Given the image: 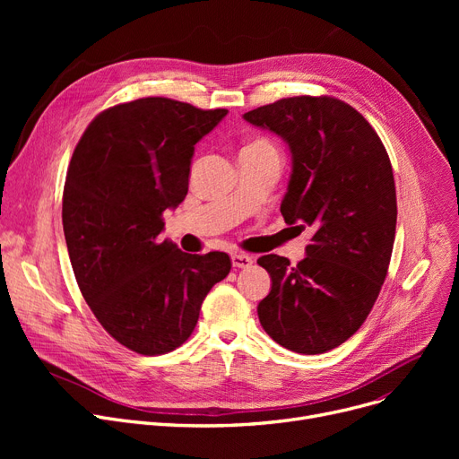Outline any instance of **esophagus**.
Instances as JSON below:
<instances>
[{
	"instance_id": "34e87169",
	"label": "esophagus",
	"mask_w": 459,
	"mask_h": 459,
	"mask_svg": "<svg viewBox=\"0 0 459 459\" xmlns=\"http://www.w3.org/2000/svg\"><path fill=\"white\" fill-rule=\"evenodd\" d=\"M230 260H232L234 268H249L253 264V258L249 255H244V253H232Z\"/></svg>"
}]
</instances>
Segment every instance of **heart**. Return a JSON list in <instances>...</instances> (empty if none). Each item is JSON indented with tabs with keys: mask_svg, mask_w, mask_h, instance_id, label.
I'll use <instances>...</instances> for the list:
<instances>
[{
	"mask_svg": "<svg viewBox=\"0 0 459 459\" xmlns=\"http://www.w3.org/2000/svg\"><path fill=\"white\" fill-rule=\"evenodd\" d=\"M247 147H272V144L268 141H255L251 144H247ZM273 149V147H272Z\"/></svg>",
	"mask_w": 459,
	"mask_h": 459,
	"instance_id": "obj_1",
	"label": "heart"
}]
</instances>
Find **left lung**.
<instances>
[{"mask_svg": "<svg viewBox=\"0 0 459 459\" xmlns=\"http://www.w3.org/2000/svg\"><path fill=\"white\" fill-rule=\"evenodd\" d=\"M279 135L292 158L281 213L310 229L298 266L256 262L272 277L258 320L282 348L316 355L363 325L387 277L396 232L391 160L368 120L331 96H294L244 115Z\"/></svg>", "mask_w": 459, "mask_h": 459, "instance_id": "obj_1", "label": "left lung"}]
</instances>
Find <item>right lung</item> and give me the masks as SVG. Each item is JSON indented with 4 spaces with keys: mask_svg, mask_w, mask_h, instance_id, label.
I'll list each match as a JSON object with an SVG mask.
<instances>
[{
    "mask_svg": "<svg viewBox=\"0 0 459 459\" xmlns=\"http://www.w3.org/2000/svg\"><path fill=\"white\" fill-rule=\"evenodd\" d=\"M139 99L96 117L72 154L63 230L72 270L92 315L117 342L143 355L184 344L227 253L189 255L161 239L163 212L187 195L195 144L227 115Z\"/></svg>",
    "mask_w": 459,
    "mask_h": 459,
    "instance_id": "right-lung-1",
    "label": "right lung"
}]
</instances>
